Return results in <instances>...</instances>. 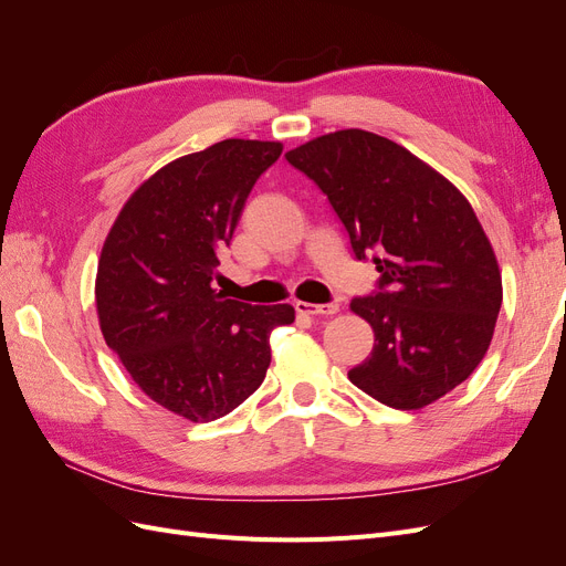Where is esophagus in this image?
Segmentation results:
<instances>
[{
  "label": "esophagus",
  "mask_w": 566,
  "mask_h": 566,
  "mask_svg": "<svg viewBox=\"0 0 566 566\" xmlns=\"http://www.w3.org/2000/svg\"><path fill=\"white\" fill-rule=\"evenodd\" d=\"M297 314H306V316H333L339 312L337 302H328V304H310V302H295Z\"/></svg>",
  "instance_id": "obj_1"
}]
</instances>
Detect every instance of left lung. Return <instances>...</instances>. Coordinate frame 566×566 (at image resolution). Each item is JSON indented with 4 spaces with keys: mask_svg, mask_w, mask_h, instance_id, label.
Masks as SVG:
<instances>
[{
    "mask_svg": "<svg viewBox=\"0 0 566 566\" xmlns=\"http://www.w3.org/2000/svg\"><path fill=\"white\" fill-rule=\"evenodd\" d=\"M328 196L378 290L352 300L375 345L349 380L385 406L416 410L465 382L503 302L493 248L468 198L413 153L339 129L285 153Z\"/></svg>",
    "mask_w": 566,
    "mask_h": 566,
    "instance_id": "8db88e82",
    "label": "left lung"
}]
</instances>
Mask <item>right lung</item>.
<instances>
[{
	"label": "right lung",
	"mask_w": 566,
	"mask_h": 566,
	"mask_svg": "<svg viewBox=\"0 0 566 566\" xmlns=\"http://www.w3.org/2000/svg\"><path fill=\"white\" fill-rule=\"evenodd\" d=\"M279 142L227 139L165 165L119 210L101 250L96 312L106 345L148 399L172 413L224 418L262 385L269 335L290 304L252 306L212 287L254 181Z\"/></svg>",
	"instance_id": "obj_1"
}]
</instances>
